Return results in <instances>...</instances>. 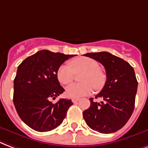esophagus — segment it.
Instances as JSON below:
<instances>
[{"instance_id":"esophagus-1","label":"esophagus","mask_w":148,"mask_h":148,"mask_svg":"<svg viewBox=\"0 0 148 148\" xmlns=\"http://www.w3.org/2000/svg\"><path fill=\"white\" fill-rule=\"evenodd\" d=\"M79 100V98H73V99H72V101H73V103H76Z\"/></svg>"}]
</instances>
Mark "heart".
Here are the masks:
<instances>
[{
    "label": "heart",
    "instance_id": "heart-1",
    "mask_svg": "<svg viewBox=\"0 0 148 148\" xmlns=\"http://www.w3.org/2000/svg\"><path fill=\"white\" fill-rule=\"evenodd\" d=\"M83 73L80 77L81 83H73L66 87V94L69 97L79 98L92 93L94 87L100 90L106 80V74L99 69L95 59L89 57H79L70 62V66L62 65L57 71V78L62 85L73 82L75 73Z\"/></svg>",
    "mask_w": 148,
    "mask_h": 148
}]
</instances>
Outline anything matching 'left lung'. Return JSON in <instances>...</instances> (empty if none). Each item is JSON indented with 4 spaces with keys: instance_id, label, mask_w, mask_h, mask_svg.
<instances>
[{
    "instance_id": "left-lung-1",
    "label": "left lung",
    "mask_w": 148,
    "mask_h": 148,
    "mask_svg": "<svg viewBox=\"0 0 148 148\" xmlns=\"http://www.w3.org/2000/svg\"><path fill=\"white\" fill-rule=\"evenodd\" d=\"M85 56L97 60L106 69V81L90 106L83 111V118L91 129L102 134L117 131L125 125L134 110L137 81L134 69L127 62L110 52H91Z\"/></svg>"
}]
</instances>
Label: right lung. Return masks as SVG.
I'll return each instance as SVG.
<instances>
[{"mask_svg":"<svg viewBox=\"0 0 148 148\" xmlns=\"http://www.w3.org/2000/svg\"><path fill=\"white\" fill-rule=\"evenodd\" d=\"M74 55L49 50L38 51L18 66L14 80V104L25 123L38 132H46L62 123L71 99H51L65 91L57 78V71L64 62Z\"/></svg>","mask_w":148,"mask_h":148,"instance_id":"obj_1","label":"right lung"}]
</instances>
